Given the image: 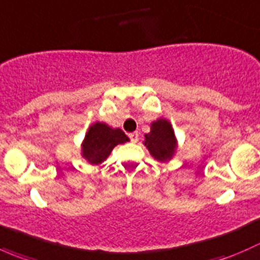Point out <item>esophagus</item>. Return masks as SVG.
Masks as SVG:
<instances>
[{
	"label": "esophagus",
	"instance_id": "1",
	"mask_svg": "<svg viewBox=\"0 0 260 260\" xmlns=\"http://www.w3.org/2000/svg\"><path fill=\"white\" fill-rule=\"evenodd\" d=\"M128 137H129L131 142L136 143V142H137V141H138V132H132V133H129V135H128Z\"/></svg>",
	"mask_w": 260,
	"mask_h": 260
}]
</instances>
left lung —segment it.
I'll list each match as a JSON object with an SVG mask.
<instances>
[{"mask_svg":"<svg viewBox=\"0 0 260 260\" xmlns=\"http://www.w3.org/2000/svg\"><path fill=\"white\" fill-rule=\"evenodd\" d=\"M143 145L147 147L153 158L167 162L174 157L177 148V140L174 128L167 119L159 118L151 123V132L145 135Z\"/></svg>","mask_w":260,"mask_h":260,"instance_id":"obj_1","label":"left lung"}]
</instances>
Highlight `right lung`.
<instances>
[{
    "label": "right lung",
    "instance_id": "1",
    "mask_svg": "<svg viewBox=\"0 0 260 260\" xmlns=\"http://www.w3.org/2000/svg\"><path fill=\"white\" fill-rule=\"evenodd\" d=\"M129 141L119 128H112L106 123L95 122L89 127L81 143V156L91 165H99L107 159L117 145Z\"/></svg>",
    "mask_w": 260,
    "mask_h": 260
}]
</instances>
